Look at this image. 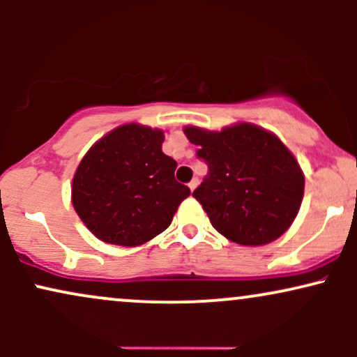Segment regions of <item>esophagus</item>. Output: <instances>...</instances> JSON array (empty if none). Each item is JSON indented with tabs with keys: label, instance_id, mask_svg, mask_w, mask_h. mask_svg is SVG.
Wrapping results in <instances>:
<instances>
[{
	"label": "esophagus",
	"instance_id": "34e87169",
	"mask_svg": "<svg viewBox=\"0 0 357 357\" xmlns=\"http://www.w3.org/2000/svg\"><path fill=\"white\" fill-rule=\"evenodd\" d=\"M198 183H199V181H198V178H192L191 181H190V184H188V186H190V190H191V191H195V190H196V186H198Z\"/></svg>",
	"mask_w": 357,
	"mask_h": 357
}]
</instances>
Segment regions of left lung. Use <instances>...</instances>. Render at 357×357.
<instances>
[{
    "label": "left lung",
    "instance_id": "obj_1",
    "mask_svg": "<svg viewBox=\"0 0 357 357\" xmlns=\"http://www.w3.org/2000/svg\"><path fill=\"white\" fill-rule=\"evenodd\" d=\"M208 174L192 191L213 228L238 245H265L284 235L304 198V173L277 136L253 124L210 132L184 127Z\"/></svg>",
    "mask_w": 357,
    "mask_h": 357
}]
</instances>
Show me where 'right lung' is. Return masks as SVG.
I'll list each match as a JSON object with an SVG mask.
<instances>
[{
  "label": "right lung",
  "mask_w": 357,
  "mask_h": 357,
  "mask_svg": "<svg viewBox=\"0 0 357 357\" xmlns=\"http://www.w3.org/2000/svg\"><path fill=\"white\" fill-rule=\"evenodd\" d=\"M165 134L139 124L110 130L90 147L73 176L72 203L97 238L137 247L173 221L190 188L178 183V162L162 153Z\"/></svg>",
  "instance_id": "1"
}]
</instances>
